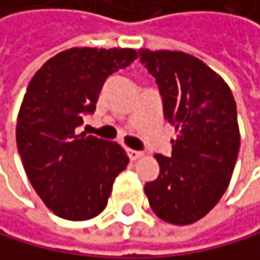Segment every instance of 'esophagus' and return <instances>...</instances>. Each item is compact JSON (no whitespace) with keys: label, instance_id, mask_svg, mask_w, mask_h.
I'll use <instances>...</instances> for the list:
<instances>
[{"label":"esophagus","instance_id":"34e87169","mask_svg":"<svg viewBox=\"0 0 260 260\" xmlns=\"http://www.w3.org/2000/svg\"><path fill=\"white\" fill-rule=\"evenodd\" d=\"M142 151H137V150H127V156H129V159L131 161H136L139 158H142Z\"/></svg>","mask_w":260,"mask_h":260}]
</instances>
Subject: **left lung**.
I'll return each mask as SVG.
<instances>
[{
  "label": "left lung",
  "instance_id": "1",
  "mask_svg": "<svg viewBox=\"0 0 260 260\" xmlns=\"http://www.w3.org/2000/svg\"><path fill=\"white\" fill-rule=\"evenodd\" d=\"M139 56L177 131L172 154L154 156L159 175L145 184V194L156 216L186 226L204 218L231 183L240 150L237 104L229 85L199 58L148 49Z\"/></svg>",
  "mask_w": 260,
  "mask_h": 260
}]
</instances>
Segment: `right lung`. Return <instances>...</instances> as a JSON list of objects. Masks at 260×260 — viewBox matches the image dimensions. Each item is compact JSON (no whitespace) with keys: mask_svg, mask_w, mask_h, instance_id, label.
<instances>
[{"mask_svg":"<svg viewBox=\"0 0 260 260\" xmlns=\"http://www.w3.org/2000/svg\"><path fill=\"white\" fill-rule=\"evenodd\" d=\"M134 49L72 47L31 79L17 117V148L34 191L50 211L86 221L106 208L129 158L117 142L76 134L106 79L134 63Z\"/></svg>","mask_w":260,"mask_h":260,"instance_id":"1","label":"right lung"}]
</instances>
